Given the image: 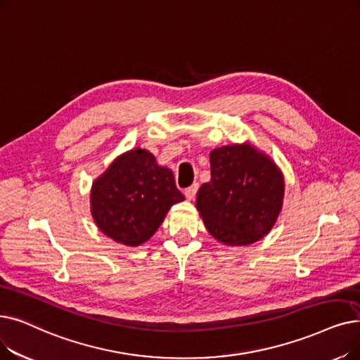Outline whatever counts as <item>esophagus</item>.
<instances>
[{
    "mask_svg": "<svg viewBox=\"0 0 360 360\" xmlns=\"http://www.w3.org/2000/svg\"><path fill=\"white\" fill-rule=\"evenodd\" d=\"M197 190H198V184H194V185L190 186V188H186V190L184 191L186 200H194V197H195V194H197Z\"/></svg>",
    "mask_w": 360,
    "mask_h": 360,
    "instance_id": "34e87169",
    "label": "esophagus"
}]
</instances>
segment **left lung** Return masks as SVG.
Masks as SVG:
<instances>
[{
	"mask_svg": "<svg viewBox=\"0 0 360 360\" xmlns=\"http://www.w3.org/2000/svg\"><path fill=\"white\" fill-rule=\"evenodd\" d=\"M210 169L212 178L200 186L195 200L210 236L225 245L262 240L283 210V172L250 143L212 150Z\"/></svg>",
	"mask_w": 360,
	"mask_h": 360,
	"instance_id": "1",
	"label": "left lung"
}]
</instances>
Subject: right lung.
<instances>
[{
  "label": "right lung",
  "mask_w": 360,
  "mask_h": 360,
  "mask_svg": "<svg viewBox=\"0 0 360 360\" xmlns=\"http://www.w3.org/2000/svg\"><path fill=\"white\" fill-rule=\"evenodd\" d=\"M174 172L144 148L123 153L92 181L89 205L97 228L116 243L136 247L148 241L169 209L184 201Z\"/></svg>",
  "instance_id": "1"
}]
</instances>
